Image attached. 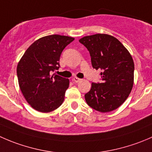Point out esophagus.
Masks as SVG:
<instances>
[{
  "label": "esophagus",
  "instance_id": "1",
  "mask_svg": "<svg viewBox=\"0 0 152 152\" xmlns=\"http://www.w3.org/2000/svg\"><path fill=\"white\" fill-rule=\"evenodd\" d=\"M81 80H82V79H79V78H77V77H73V81L74 82H76V83H77V82H79Z\"/></svg>",
  "mask_w": 152,
  "mask_h": 152
}]
</instances>
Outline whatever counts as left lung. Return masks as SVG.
Returning <instances> with one entry per match:
<instances>
[{"instance_id":"8db88e82","label":"left lung","mask_w":152,"mask_h":152,"mask_svg":"<svg viewBox=\"0 0 152 152\" xmlns=\"http://www.w3.org/2000/svg\"><path fill=\"white\" fill-rule=\"evenodd\" d=\"M79 42L90 52L93 68L102 70V82L92 83L86 102L101 113L116 110L129 97L134 84L131 54L118 39L106 34L85 36Z\"/></svg>"}]
</instances>
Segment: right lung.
Segmentation results:
<instances>
[{"instance_id":"add662e5","label":"right lung","mask_w":152,"mask_h":152,"mask_svg":"<svg viewBox=\"0 0 152 152\" xmlns=\"http://www.w3.org/2000/svg\"><path fill=\"white\" fill-rule=\"evenodd\" d=\"M74 38L52 34L31 44L17 67L20 88L31 107L40 113H50L65 99L69 79L51 72L59 68L61 53Z\"/></svg>"}]
</instances>
